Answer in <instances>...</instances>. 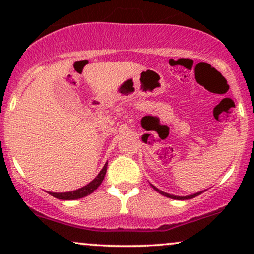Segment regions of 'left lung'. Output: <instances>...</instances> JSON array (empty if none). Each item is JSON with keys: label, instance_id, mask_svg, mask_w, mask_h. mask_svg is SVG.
<instances>
[{"label": "left lung", "instance_id": "8db88e82", "mask_svg": "<svg viewBox=\"0 0 254 254\" xmlns=\"http://www.w3.org/2000/svg\"><path fill=\"white\" fill-rule=\"evenodd\" d=\"M151 186H153V189H154V190L159 192V193H161L162 196H166V197H168V198H172V199H179V200H184V199H191V198L196 197V196H198V194H200V193H202V192H197V193H194V194H190V196H173V194L166 193V192L161 191V190H159V189L155 188V186H154V185H151Z\"/></svg>", "mask_w": 254, "mask_h": 254}]
</instances>
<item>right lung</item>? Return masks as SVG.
<instances>
[{"label":"right lung","instance_id":"obj_1","mask_svg":"<svg viewBox=\"0 0 254 254\" xmlns=\"http://www.w3.org/2000/svg\"><path fill=\"white\" fill-rule=\"evenodd\" d=\"M106 170H107V162L105 164V166L103 167V170L100 171V173L98 174L94 179L92 180L89 184H87L86 186L83 188L77 189L75 191H70V192H49L51 196H54L55 198H58V199H63V200H72V199H78V198H83L88 194L93 193L97 189L99 188L101 183H103L105 174H106Z\"/></svg>","mask_w":254,"mask_h":254}]
</instances>
